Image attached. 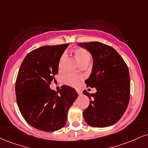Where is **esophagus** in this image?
<instances>
[{
    "label": "esophagus",
    "instance_id": "1",
    "mask_svg": "<svg viewBox=\"0 0 148 148\" xmlns=\"http://www.w3.org/2000/svg\"><path fill=\"white\" fill-rule=\"evenodd\" d=\"M76 92H77V93L79 94V95H82V92L80 90H76Z\"/></svg>",
    "mask_w": 148,
    "mask_h": 148
}]
</instances>
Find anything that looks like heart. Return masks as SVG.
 Here are the masks:
<instances>
[{"label": "heart", "instance_id": "b5f03b06", "mask_svg": "<svg viewBox=\"0 0 148 148\" xmlns=\"http://www.w3.org/2000/svg\"><path fill=\"white\" fill-rule=\"evenodd\" d=\"M75 55L77 60H79V62L81 63L83 61L89 60L90 59V54L89 53V52L87 50L84 49H76L75 51ZM64 58H65V54H63L62 56L60 59V61H59V68H61L62 66V64H63V62L64 60ZM81 79H82V76H78L76 74H69L68 75H67L64 78V81H65L66 84H67L69 86H76L78 84H79V81H81Z\"/></svg>", "mask_w": 148, "mask_h": 148}]
</instances>
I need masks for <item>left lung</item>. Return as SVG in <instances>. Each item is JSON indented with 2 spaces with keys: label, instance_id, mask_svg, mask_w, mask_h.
I'll list each match as a JSON object with an SVG mask.
<instances>
[{
  "label": "left lung",
  "instance_id": "8db88e82",
  "mask_svg": "<svg viewBox=\"0 0 148 148\" xmlns=\"http://www.w3.org/2000/svg\"><path fill=\"white\" fill-rule=\"evenodd\" d=\"M77 45L92 55V72L85 83L88 87L97 90L95 94L83 92L90 99L89 106L84 111L85 121L93 127L111 126L122 118L130 101L128 67L120 54L110 46L98 42Z\"/></svg>",
  "mask_w": 148,
  "mask_h": 148
}]
</instances>
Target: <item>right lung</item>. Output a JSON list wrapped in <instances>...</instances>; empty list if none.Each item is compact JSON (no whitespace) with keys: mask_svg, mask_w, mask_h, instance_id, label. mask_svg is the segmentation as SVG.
Masks as SVG:
<instances>
[{"mask_svg":"<svg viewBox=\"0 0 148 148\" xmlns=\"http://www.w3.org/2000/svg\"><path fill=\"white\" fill-rule=\"evenodd\" d=\"M69 44L44 46L27 54L15 85L16 102L22 116L30 126L45 132L62 129L69 108L77 99L75 90L62 86L58 92L49 88L58 73V64Z\"/></svg>","mask_w":148,"mask_h":148,"instance_id":"right-lung-1","label":"right lung"}]
</instances>
